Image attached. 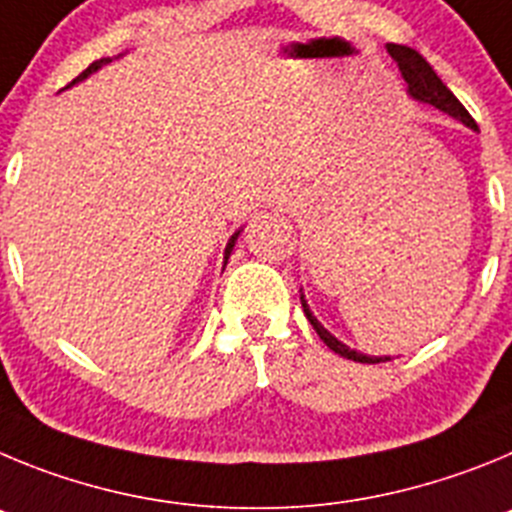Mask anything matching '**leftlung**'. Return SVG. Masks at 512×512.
Wrapping results in <instances>:
<instances>
[{"instance_id":"obj_1","label":"left lung","mask_w":512,"mask_h":512,"mask_svg":"<svg viewBox=\"0 0 512 512\" xmlns=\"http://www.w3.org/2000/svg\"><path fill=\"white\" fill-rule=\"evenodd\" d=\"M388 53L393 55L395 61H398L400 73H403L405 84H408V94H411L413 99L426 101V104H434L436 109L451 114V117H457L459 122H464L467 127H472V130H477V122L472 119V114L462 107V101H459L457 96L446 89L444 81L436 76L434 68L428 66L426 58H423L421 53H416V50L408 48V45H395V43L388 45ZM301 303H303V313H306V319L311 321V326L316 329V334L321 336V342H324L329 349H334L336 354H342V357H347V359H354V362H365V365H377V362H388L390 359V357H367V354L349 349L347 344L339 342L336 336H331L329 331L319 324V321L313 319V313L308 311L303 296H301Z\"/></svg>"}]
</instances>
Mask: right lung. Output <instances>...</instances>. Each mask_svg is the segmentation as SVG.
<instances>
[{"mask_svg": "<svg viewBox=\"0 0 512 512\" xmlns=\"http://www.w3.org/2000/svg\"><path fill=\"white\" fill-rule=\"evenodd\" d=\"M101 63H107V61H104V58H101V61H94V63H91V66H89V68H86V71H84V73H78V76H76V78H73L71 84H76V81H81V78H86V76H89V73H94V71H96V68H99V66H101ZM71 84H68V86H71ZM234 239H237V234H234V237H232V239H229V245H227V260H229V252H232V247H234Z\"/></svg>", "mask_w": 512, "mask_h": 512, "instance_id": "right-lung-1", "label": "right lung"}]
</instances>
